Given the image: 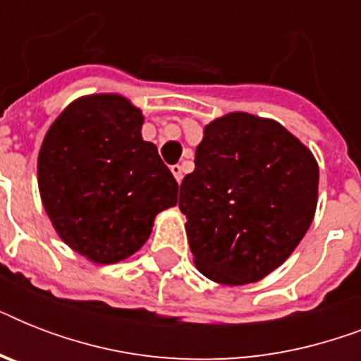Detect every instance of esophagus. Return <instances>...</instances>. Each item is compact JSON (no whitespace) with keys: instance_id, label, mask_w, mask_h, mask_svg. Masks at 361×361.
Masks as SVG:
<instances>
[{"instance_id":"34e87169","label":"esophagus","mask_w":361,"mask_h":361,"mask_svg":"<svg viewBox=\"0 0 361 361\" xmlns=\"http://www.w3.org/2000/svg\"><path fill=\"white\" fill-rule=\"evenodd\" d=\"M170 172H172V174H174L176 181H178V183H180L181 178H183V170H181L180 164H172V166H170Z\"/></svg>"}]
</instances>
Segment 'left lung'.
Instances as JSON below:
<instances>
[{
	"instance_id": "left-lung-1",
	"label": "left lung",
	"mask_w": 361,
	"mask_h": 361,
	"mask_svg": "<svg viewBox=\"0 0 361 361\" xmlns=\"http://www.w3.org/2000/svg\"><path fill=\"white\" fill-rule=\"evenodd\" d=\"M317 192L313 153L277 121L232 112L206 125L180 187L198 271L221 285L266 277L305 236Z\"/></svg>"
}]
</instances>
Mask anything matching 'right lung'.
Here are the masks:
<instances>
[{
	"mask_svg": "<svg viewBox=\"0 0 361 361\" xmlns=\"http://www.w3.org/2000/svg\"><path fill=\"white\" fill-rule=\"evenodd\" d=\"M142 112L121 95H90L54 121L39 152V191L59 238L92 262L140 249L159 212L176 206L178 181L142 140Z\"/></svg>",
	"mask_w": 361,
	"mask_h": 361,
	"instance_id": "add662e5",
	"label": "right lung"
}]
</instances>
